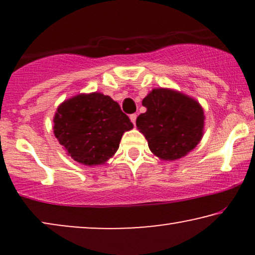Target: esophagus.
Listing matches in <instances>:
<instances>
[{
	"mask_svg": "<svg viewBox=\"0 0 255 255\" xmlns=\"http://www.w3.org/2000/svg\"><path fill=\"white\" fill-rule=\"evenodd\" d=\"M130 120H131V122H132V123H133V125L135 127V120H137V115H135V114L130 115Z\"/></svg>",
	"mask_w": 255,
	"mask_h": 255,
	"instance_id": "34e87169",
	"label": "esophagus"
}]
</instances>
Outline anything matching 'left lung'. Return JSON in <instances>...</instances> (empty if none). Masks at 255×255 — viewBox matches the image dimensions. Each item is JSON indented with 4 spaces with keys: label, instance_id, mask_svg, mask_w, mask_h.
Instances as JSON below:
<instances>
[{
    "label": "left lung",
    "instance_id": "8db88e82",
    "mask_svg": "<svg viewBox=\"0 0 255 255\" xmlns=\"http://www.w3.org/2000/svg\"><path fill=\"white\" fill-rule=\"evenodd\" d=\"M146 113L135 124L153 154L162 160L182 158L203 135L204 114L196 101L170 89H153L142 100Z\"/></svg>",
    "mask_w": 255,
    "mask_h": 255
}]
</instances>
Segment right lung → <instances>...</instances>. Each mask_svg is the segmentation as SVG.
I'll use <instances>...</instances> for the list:
<instances>
[{
    "instance_id": "obj_1",
    "label": "right lung",
    "mask_w": 255,
    "mask_h": 255,
    "mask_svg": "<svg viewBox=\"0 0 255 255\" xmlns=\"http://www.w3.org/2000/svg\"><path fill=\"white\" fill-rule=\"evenodd\" d=\"M54 134L72 159L86 166L104 163L120 147L122 135L133 124L110 96L93 93L60 104Z\"/></svg>"
}]
</instances>
